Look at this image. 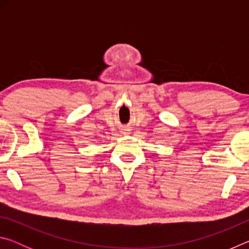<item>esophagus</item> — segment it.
<instances>
[{"label": "esophagus", "instance_id": "1", "mask_svg": "<svg viewBox=\"0 0 249 249\" xmlns=\"http://www.w3.org/2000/svg\"><path fill=\"white\" fill-rule=\"evenodd\" d=\"M122 132H123V134H127V133H126V129H124V130H122Z\"/></svg>", "mask_w": 249, "mask_h": 249}]
</instances>
